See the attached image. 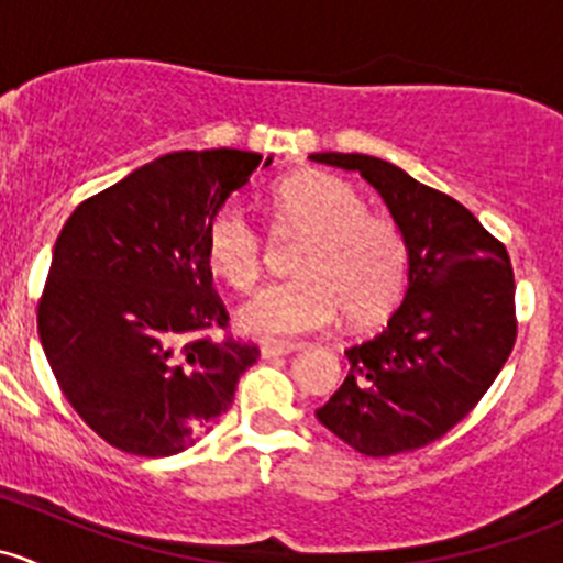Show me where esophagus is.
<instances>
[{
    "instance_id": "1",
    "label": "esophagus",
    "mask_w": 563,
    "mask_h": 563,
    "mask_svg": "<svg viewBox=\"0 0 563 563\" xmlns=\"http://www.w3.org/2000/svg\"><path fill=\"white\" fill-rule=\"evenodd\" d=\"M297 349V343H264L261 345V356H264V360H272V356H286Z\"/></svg>"
}]
</instances>
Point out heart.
<instances>
[{"label": "heart", "instance_id": "obj_1", "mask_svg": "<svg viewBox=\"0 0 563 563\" xmlns=\"http://www.w3.org/2000/svg\"><path fill=\"white\" fill-rule=\"evenodd\" d=\"M283 229L302 236L294 258L299 277L264 288L242 310L247 334L291 340L327 329L340 310L351 323H373L400 299L408 245L400 225L367 203L345 179L302 174L275 192ZM207 261L236 291H253L264 272V245L245 209L225 203L207 225Z\"/></svg>", "mask_w": 563, "mask_h": 563}]
</instances>
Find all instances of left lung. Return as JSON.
Returning a JSON list of instances; mask_svg holds the SVG:
<instances>
[{"instance_id":"1","label":"left lung","mask_w":563,"mask_h":563,"mask_svg":"<svg viewBox=\"0 0 563 563\" xmlns=\"http://www.w3.org/2000/svg\"><path fill=\"white\" fill-rule=\"evenodd\" d=\"M360 172L408 245V288L387 327L345 349L349 376L316 411L340 441L371 457L419 450L482 400L518 338L509 253L463 203L382 157L316 152Z\"/></svg>"}]
</instances>
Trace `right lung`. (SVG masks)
Masks as SVG:
<instances>
[{"mask_svg":"<svg viewBox=\"0 0 563 563\" xmlns=\"http://www.w3.org/2000/svg\"><path fill=\"white\" fill-rule=\"evenodd\" d=\"M258 152H172L78 203L56 236L37 332L78 417L117 450L166 457L229 411L253 343L212 340L229 313L212 288L207 225Z\"/></svg>","mask_w":563,"mask_h":563,"instance_id":"1","label":"right lung"}]
</instances>
